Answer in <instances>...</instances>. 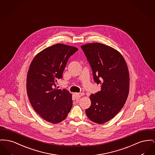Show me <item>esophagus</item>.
<instances>
[{
	"label": "esophagus",
	"mask_w": 155,
	"mask_h": 155,
	"mask_svg": "<svg viewBox=\"0 0 155 155\" xmlns=\"http://www.w3.org/2000/svg\"><path fill=\"white\" fill-rule=\"evenodd\" d=\"M74 96L76 98H80L83 95L81 93H74Z\"/></svg>",
	"instance_id": "esophagus-1"
}]
</instances>
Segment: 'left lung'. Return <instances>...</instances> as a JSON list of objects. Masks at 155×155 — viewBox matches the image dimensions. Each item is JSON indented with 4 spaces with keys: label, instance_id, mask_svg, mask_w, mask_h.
<instances>
[{
    "label": "left lung",
    "instance_id": "left-lung-1",
    "mask_svg": "<svg viewBox=\"0 0 155 155\" xmlns=\"http://www.w3.org/2000/svg\"><path fill=\"white\" fill-rule=\"evenodd\" d=\"M90 65L94 81L101 90L91 94V104L86 110L93 122L102 124L111 120L121 110L128 97L130 75L126 62L116 49L96 42L81 47Z\"/></svg>",
    "mask_w": 155,
    "mask_h": 155
}]
</instances>
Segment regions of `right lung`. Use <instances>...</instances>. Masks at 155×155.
I'll return each instance as SVG.
<instances>
[{
    "mask_svg": "<svg viewBox=\"0 0 155 155\" xmlns=\"http://www.w3.org/2000/svg\"><path fill=\"white\" fill-rule=\"evenodd\" d=\"M78 49L57 44L38 53L30 64L27 76V92L37 114L48 122L64 121L72 107V94L58 89L55 83L62 78L69 57Z\"/></svg>",
    "mask_w": 155,
    "mask_h": 155,
    "instance_id": "right-lung-1",
    "label": "right lung"
}]
</instances>
